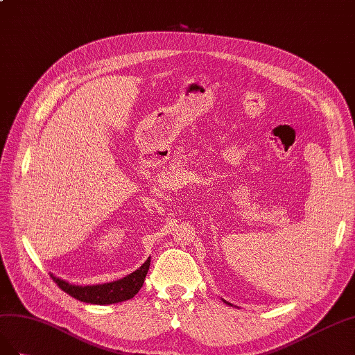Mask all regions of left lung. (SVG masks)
<instances>
[{
    "label": "left lung",
    "instance_id": "left-lung-1",
    "mask_svg": "<svg viewBox=\"0 0 355 355\" xmlns=\"http://www.w3.org/2000/svg\"><path fill=\"white\" fill-rule=\"evenodd\" d=\"M226 303H227V302H226ZM227 305H230V303H227Z\"/></svg>",
    "mask_w": 355,
    "mask_h": 355
}]
</instances>
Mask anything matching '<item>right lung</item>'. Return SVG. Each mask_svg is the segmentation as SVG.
<instances>
[{
  "label": "right lung",
  "instance_id": "add662e5",
  "mask_svg": "<svg viewBox=\"0 0 355 355\" xmlns=\"http://www.w3.org/2000/svg\"><path fill=\"white\" fill-rule=\"evenodd\" d=\"M148 266L150 259L143 266L138 268L135 272L129 273L125 278L96 286H74L55 277L53 273H50V277H52V279L59 286V288L68 293L71 297H74L80 302L94 303V305H111V303H119L132 299L137 295L139 288L144 284Z\"/></svg>",
  "mask_w": 355,
  "mask_h": 355
}]
</instances>
